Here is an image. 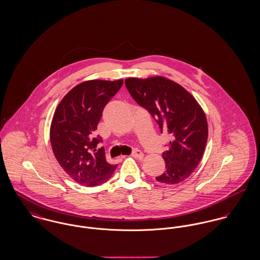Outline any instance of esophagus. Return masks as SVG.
I'll return each mask as SVG.
<instances>
[{"label": "esophagus", "instance_id": "obj_1", "mask_svg": "<svg viewBox=\"0 0 260 260\" xmlns=\"http://www.w3.org/2000/svg\"><path fill=\"white\" fill-rule=\"evenodd\" d=\"M132 156H133L134 158H137V159H142L143 156H144V154H143L141 151H140V150L136 149V150L132 153Z\"/></svg>", "mask_w": 260, "mask_h": 260}]
</instances>
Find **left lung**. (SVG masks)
Wrapping results in <instances>:
<instances>
[{"instance_id":"8db88e82","label":"left lung","mask_w":260,"mask_h":260,"mask_svg":"<svg viewBox=\"0 0 260 260\" xmlns=\"http://www.w3.org/2000/svg\"><path fill=\"white\" fill-rule=\"evenodd\" d=\"M124 83L135 101L155 119L161 133L166 129L172 138L162 153L166 170L156 180L174 185L187 179L199 165L208 139L200 104L180 84L163 76L129 77Z\"/></svg>"}]
</instances>
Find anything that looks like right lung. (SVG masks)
<instances>
[{
    "label": "right lung",
    "instance_id": "1",
    "mask_svg": "<svg viewBox=\"0 0 260 260\" xmlns=\"http://www.w3.org/2000/svg\"><path fill=\"white\" fill-rule=\"evenodd\" d=\"M123 83L89 80L71 89L61 100L50 124V142L62 169L75 182L94 187L111 178L118 165L110 164L100 139L93 138L104 107L116 95Z\"/></svg>",
    "mask_w": 260,
    "mask_h": 260
}]
</instances>
